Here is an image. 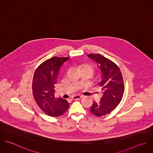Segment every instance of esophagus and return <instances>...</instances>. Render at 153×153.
I'll list each match as a JSON object with an SVG mask.
<instances>
[{
	"mask_svg": "<svg viewBox=\"0 0 153 153\" xmlns=\"http://www.w3.org/2000/svg\"><path fill=\"white\" fill-rule=\"evenodd\" d=\"M82 96H81V95H75V96H74V97H72V100H80V99H81L82 98Z\"/></svg>",
	"mask_w": 153,
	"mask_h": 153,
	"instance_id": "obj_1",
	"label": "esophagus"
}]
</instances>
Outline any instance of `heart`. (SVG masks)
I'll return each instance as SVG.
<instances>
[{"label":"heart","instance_id":"heart-1","mask_svg":"<svg viewBox=\"0 0 153 153\" xmlns=\"http://www.w3.org/2000/svg\"><path fill=\"white\" fill-rule=\"evenodd\" d=\"M79 69L82 72H88L91 75L93 74L94 72V68L93 66L90 64H83L79 66Z\"/></svg>","mask_w":153,"mask_h":153}]
</instances>
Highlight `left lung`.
<instances>
[{
    "label": "left lung",
    "mask_w": 153,
    "mask_h": 153,
    "mask_svg": "<svg viewBox=\"0 0 153 153\" xmlns=\"http://www.w3.org/2000/svg\"><path fill=\"white\" fill-rule=\"evenodd\" d=\"M101 71V81L98 84L102 95L99 102L94 101L91 112L101 117L110 113L121 102L124 93V81L120 69L114 62L100 54H89Z\"/></svg>",
    "instance_id": "8db88e82"
}]
</instances>
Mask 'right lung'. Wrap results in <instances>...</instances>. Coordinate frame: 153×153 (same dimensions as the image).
I'll list each match as a JSON object with an SVG mask.
<instances>
[{
  "label": "right lung",
  "mask_w": 153,
  "mask_h": 153,
  "mask_svg": "<svg viewBox=\"0 0 153 153\" xmlns=\"http://www.w3.org/2000/svg\"><path fill=\"white\" fill-rule=\"evenodd\" d=\"M68 57H52L36 69L32 81V93L35 102L45 114L51 117L63 115L69 107L68 101L55 98V85L62 65Z\"/></svg>",
  "instance_id": "right-lung-1"
}]
</instances>
